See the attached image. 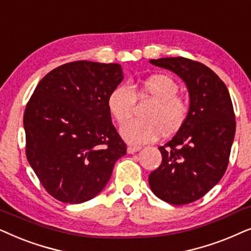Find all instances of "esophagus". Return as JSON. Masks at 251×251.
I'll use <instances>...</instances> for the list:
<instances>
[{
	"label": "esophagus",
	"instance_id": "1",
	"mask_svg": "<svg viewBox=\"0 0 251 251\" xmlns=\"http://www.w3.org/2000/svg\"><path fill=\"white\" fill-rule=\"evenodd\" d=\"M139 150H141V147H140V146H129L127 148V152L128 153H134L136 151H139Z\"/></svg>",
	"mask_w": 251,
	"mask_h": 251
}]
</instances>
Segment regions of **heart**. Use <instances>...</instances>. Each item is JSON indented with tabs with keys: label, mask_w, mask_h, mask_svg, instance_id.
Masks as SVG:
<instances>
[{
	"label": "heart",
	"mask_w": 251,
	"mask_h": 251,
	"mask_svg": "<svg viewBox=\"0 0 251 251\" xmlns=\"http://www.w3.org/2000/svg\"><path fill=\"white\" fill-rule=\"evenodd\" d=\"M179 86L175 79L165 75H153L143 80L139 88L117 86L110 92L106 105L110 115L123 125L134 111L135 98L150 97L154 103L147 109L145 120H135L120 129L129 143H147L158 139L162 133L171 134L186 122L189 105L182 96L176 95Z\"/></svg>",
	"instance_id": "heart-1"
}]
</instances>
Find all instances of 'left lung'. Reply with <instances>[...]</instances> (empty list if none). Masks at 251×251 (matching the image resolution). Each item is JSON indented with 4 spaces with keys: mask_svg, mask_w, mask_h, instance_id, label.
<instances>
[{
    "mask_svg": "<svg viewBox=\"0 0 251 251\" xmlns=\"http://www.w3.org/2000/svg\"><path fill=\"white\" fill-rule=\"evenodd\" d=\"M149 62L179 75L189 94L186 122L158 147L162 163L150 173L149 186L170 204H188L204 196L226 171L235 135L233 104L225 83L202 63L183 57Z\"/></svg>",
    "mask_w": 251,
    "mask_h": 251,
    "instance_id": "1",
    "label": "left lung"
}]
</instances>
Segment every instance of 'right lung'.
<instances>
[{
    "label": "right lung",
    "instance_id": "1",
    "mask_svg": "<svg viewBox=\"0 0 251 251\" xmlns=\"http://www.w3.org/2000/svg\"><path fill=\"white\" fill-rule=\"evenodd\" d=\"M120 64L78 61L38 83L24 113L26 156L47 192L78 204L94 199L125 156L106 100L123 81Z\"/></svg>",
    "mask_w": 251,
    "mask_h": 251
}]
</instances>
